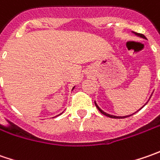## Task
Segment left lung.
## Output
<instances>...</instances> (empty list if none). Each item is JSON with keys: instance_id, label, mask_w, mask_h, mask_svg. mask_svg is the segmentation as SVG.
I'll return each instance as SVG.
<instances>
[{"instance_id": "8db88e82", "label": "left lung", "mask_w": 160, "mask_h": 160, "mask_svg": "<svg viewBox=\"0 0 160 160\" xmlns=\"http://www.w3.org/2000/svg\"><path fill=\"white\" fill-rule=\"evenodd\" d=\"M135 34H137V35H139V36H141V37H142V38H145V36L142 34H137V33H135ZM95 106H96V107H97V108L99 109V111H100L101 113L103 114V115H105V116H107V117H108V118H128V117L132 116V115H130V116H125V117H116V116H112V115H109V114L105 113L104 111H102V109H101L100 108L98 107V105H97L96 103H95Z\"/></svg>"}]
</instances>
